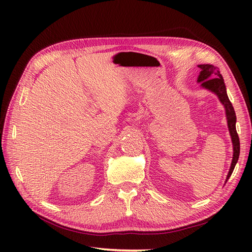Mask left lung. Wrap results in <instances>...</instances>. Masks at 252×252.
Masks as SVG:
<instances>
[{"label":"left lung","mask_w":252,"mask_h":252,"mask_svg":"<svg viewBox=\"0 0 252 252\" xmlns=\"http://www.w3.org/2000/svg\"><path fill=\"white\" fill-rule=\"evenodd\" d=\"M200 69V74L198 77V82H201V87L208 89L215 92L219 98H220L221 103L225 107L226 110V117H227V126L229 133H231L232 142H233V160L231 164V169H229V172L227 174V180L229 176L232 175L235 165H236L238 158H239V152H240V144H239V137L236 131V115H235L234 107L231 101L228 99V96L226 93V88L225 84H224V80L220 73V69L218 67H215L213 65H199L198 66Z\"/></svg>","instance_id":"1"}]
</instances>
